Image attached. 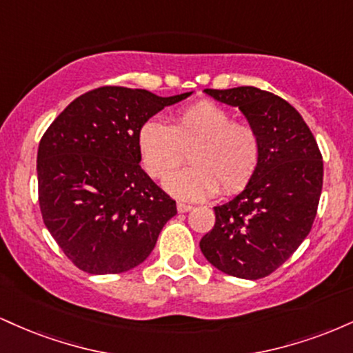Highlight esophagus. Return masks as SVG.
<instances>
[{"mask_svg": "<svg viewBox=\"0 0 353 353\" xmlns=\"http://www.w3.org/2000/svg\"><path fill=\"white\" fill-rule=\"evenodd\" d=\"M190 209H192V205H190V204H184V202H177V210H179V212H189Z\"/></svg>", "mask_w": 353, "mask_h": 353, "instance_id": "obj_1", "label": "esophagus"}]
</instances>
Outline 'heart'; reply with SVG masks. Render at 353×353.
<instances>
[{
    "mask_svg": "<svg viewBox=\"0 0 353 353\" xmlns=\"http://www.w3.org/2000/svg\"><path fill=\"white\" fill-rule=\"evenodd\" d=\"M229 109L199 101L181 109L169 125L149 119L137 132L141 164L154 179H164L182 164L189 151L190 168L172 174L165 189L188 201L208 199L219 185L225 194L249 182L261 157V139L254 125L232 121Z\"/></svg>",
    "mask_w": 353,
    "mask_h": 353,
    "instance_id": "obj_1",
    "label": "heart"
}]
</instances>
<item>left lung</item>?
<instances>
[{"label":"left lung","instance_id":"8db88e82","mask_svg":"<svg viewBox=\"0 0 353 353\" xmlns=\"http://www.w3.org/2000/svg\"><path fill=\"white\" fill-rule=\"evenodd\" d=\"M204 92L241 109L261 139V157L245 189L214 208L216 224L199 245L221 272L255 281L309 236L322 192V154L297 109L272 92L254 86Z\"/></svg>","mask_w":353,"mask_h":353}]
</instances>
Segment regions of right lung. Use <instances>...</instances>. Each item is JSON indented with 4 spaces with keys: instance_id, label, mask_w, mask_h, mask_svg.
I'll list each match as a JSON object with an SVG mask.
<instances>
[{
    "instance_id": "add662e5",
    "label": "right lung",
    "mask_w": 353,
    "mask_h": 353,
    "mask_svg": "<svg viewBox=\"0 0 353 353\" xmlns=\"http://www.w3.org/2000/svg\"><path fill=\"white\" fill-rule=\"evenodd\" d=\"M190 94L161 98L145 89L103 86L76 98L46 129L36 165L39 209L78 269L121 274L152 252L177 209L141 169L137 132Z\"/></svg>"
}]
</instances>
